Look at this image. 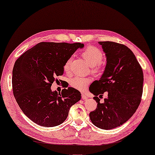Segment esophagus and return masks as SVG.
Listing matches in <instances>:
<instances>
[{"mask_svg":"<svg viewBox=\"0 0 155 155\" xmlns=\"http://www.w3.org/2000/svg\"><path fill=\"white\" fill-rule=\"evenodd\" d=\"M82 97L83 100H87V99H88V96L86 93H82Z\"/></svg>","mask_w":155,"mask_h":155,"instance_id":"obj_1","label":"esophagus"}]
</instances>
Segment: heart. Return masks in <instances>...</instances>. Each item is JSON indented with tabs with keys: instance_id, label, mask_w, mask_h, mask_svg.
<instances>
[{
	"instance_id": "1",
	"label": "heart",
	"mask_w": 155,
	"mask_h": 155,
	"mask_svg": "<svg viewBox=\"0 0 155 155\" xmlns=\"http://www.w3.org/2000/svg\"><path fill=\"white\" fill-rule=\"evenodd\" d=\"M82 56L91 65V72L96 76H101L104 71V62L102 60L104 54L100 49L94 46H88L82 52ZM73 58H68L64 64V71L68 73L71 67ZM91 82V78L76 76L70 81L72 87L79 91H84L87 88L88 84Z\"/></svg>"
}]
</instances>
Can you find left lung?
<instances>
[{
  "mask_svg": "<svg viewBox=\"0 0 155 155\" xmlns=\"http://www.w3.org/2000/svg\"><path fill=\"white\" fill-rule=\"evenodd\" d=\"M106 56V66L100 80L90 86L97 103L89 113L95 126L110 130L127 121L140 104L143 93V73L135 55L124 45L110 41L99 42ZM105 92L108 97L101 103L100 97Z\"/></svg>",
  "mask_w": 155,
  "mask_h": 155,
  "instance_id": "1",
  "label": "left lung"
}]
</instances>
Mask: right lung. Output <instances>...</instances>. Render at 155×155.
Wrapping results in <instances>:
<instances>
[{"instance_id":"add662e5","label":"right lung","mask_w":155,"mask_h":155,"mask_svg":"<svg viewBox=\"0 0 155 155\" xmlns=\"http://www.w3.org/2000/svg\"><path fill=\"white\" fill-rule=\"evenodd\" d=\"M80 42H40L16 60L12 71L14 97L22 112L34 123L54 127L64 122L70 108L80 100L81 93L68 87L53 92L52 84L64 73V64Z\"/></svg>"}]
</instances>
